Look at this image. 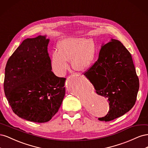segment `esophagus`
Here are the masks:
<instances>
[{
	"label": "esophagus",
	"mask_w": 148,
	"mask_h": 148,
	"mask_svg": "<svg viewBox=\"0 0 148 148\" xmlns=\"http://www.w3.org/2000/svg\"><path fill=\"white\" fill-rule=\"evenodd\" d=\"M73 75H79V73H73Z\"/></svg>",
	"instance_id": "1"
}]
</instances>
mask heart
<instances>
[{
	"instance_id": "heart-1",
	"label": "heart",
	"mask_w": 148,
	"mask_h": 148,
	"mask_svg": "<svg viewBox=\"0 0 148 148\" xmlns=\"http://www.w3.org/2000/svg\"><path fill=\"white\" fill-rule=\"evenodd\" d=\"M96 58V46L92 39L65 38L58 42L57 51L52 53L51 68L56 76L62 77L69 69V61L73 69L84 71L92 66Z\"/></svg>"
}]
</instances>
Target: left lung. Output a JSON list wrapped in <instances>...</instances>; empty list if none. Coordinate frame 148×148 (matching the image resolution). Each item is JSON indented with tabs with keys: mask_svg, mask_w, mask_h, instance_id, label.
Listing matches in <instances>:
<instances>
[{
	"mask_svg": "<svg viewBox=\"0 0 148 148\" xmlns=\"http://www.w3.org/2000/svg\"><path fill=\"white\" fill-rule=\"evenodd\" d=\"M84 75L97 95L109 100V113L99 120L109 122L117 119L135 105L139 79L130 53L118 40L111 39L102 44L99 59Z\"/></svg>",
	"mask_w": 148,
	"mask_h": 148,
	"instance_id": "left-lung-1",
	"label": "left lung"
}]
</instances>
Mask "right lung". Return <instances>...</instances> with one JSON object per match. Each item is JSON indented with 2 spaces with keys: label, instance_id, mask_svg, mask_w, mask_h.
I'll return each instance as SVG.
<instances>
[{
  "label": "right lung",
  "instance_id": "obj_1",
  "mask_svg": "<svg viewBox=\"0 0 148 148\" xmlns=\"http://www.w3.org/2000/svg\"><path fill=\"white\" fill-rule=\"evenodd\" d=\"M46 35L27 38L8 60L4 91L12 109L19 117L37 123L50 120L65 95L66 79L56 76L47 52Z\"/></svg>",
  "mask_w": 148,
  "mask_h": 148
}]
</instances>
